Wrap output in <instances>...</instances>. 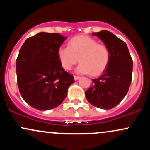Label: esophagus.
I'll use <instances>...</instances> for the list:
<instances>
[{
	"instance_id": "1",
	"label": "esophagus",
	"mask_w": 150,
	"mask_h": 150,
	"mask_svg": "<svg viewBox=\"0 0 150 150\" xmlns=\"http://www.w3.org/2000/svg\"><path fill=\"white\" fill-rule=\"evenodd\" d=\"M80 77L76 76V75H74V79H75V80H79V79H80Z\"/></svg>"
}]
</instances>
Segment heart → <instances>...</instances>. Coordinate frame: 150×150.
I'll return each instance as SVG.
<instances>
[{
	"mask_svg": "<svg viewBox=\"0 0 150 150\" xmlns=\"http://www.w3.org/2000/svg\"><path fill=\"white\" fill-rule=\"evenodd\" d=\"M58 58L62 68L70 70L79 61L76 68L79 74H89L92 76L101 75L107 68L110 61L108 46L99 44L94 38L78 36L71 39L68 46L58 49Z\"/></svg>",
	"mask_w": 150,
	"mask_h": 150,
	"instance_id": "heart-1",
	"label": "heart"
}]
</instances>
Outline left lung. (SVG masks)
Wrapping results in <instances>:
<instances>
[{"label":"left lung","mask_w":150,"mask_h":150,"mask_svg":"<svg viewBox=\"0 0 150 150\" xmlns=\"http://www.w3.org/2000/svg\"><path fill=\"white\" fill-rule=\"evenodd\" d=\"M92 34L108 46L110 61L102 75L93 79L92 85L85 92V97L94 106L111 109L128 93L132 80V60L126 44L111 32L102 30Z\"/></svg>","instance_id":"obj_1"}]
</instances>
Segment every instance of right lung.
Segmentation results:
<instances>
[{
	"label": "right lung",
	"instance_id": "add662e5",
	"mask_svg": "<svg viewBox=\"0 0 150 150\" xmlns=\"http://www.w3.org/2000/svg\"><path fill=\"white\" fill-rule=\"evenodd\" d=\"M66 39L60 34L39 32L20 48L16 61L18 88L24 100L36 109L59 106L75 81L58 58V49Z\"/></svg>",
	"mask_w": 150,
	"mask_h": 150
}]
</instances>
